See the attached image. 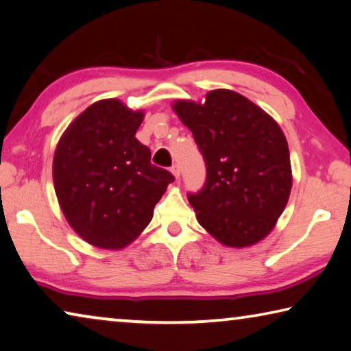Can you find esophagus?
<instances>
[{"label": "esophagus", "instance_id": "esophagus-1", "mask_svg": "<svg viewBox=\"0 0 351 351\" xmlns=\"http://www.w3.org/2000/svg\"><path fill=\"white\" fill-rule=\"evenodd\" d=\"M170 171H171V173H173V176L176 178V180H178V178H180V175H181V169H180V165H178V164H175L173 167H171Z\"/></svg>", "mask_w": 351, "mask_h": 351}]
</instances>
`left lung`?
I'll list each match as a JSON object with an SVG mask.
<instances>
[{
    "mask_svg": "<svg viewBox=\"0 0 351 351\" xmlns=\"http://www.w3.org/2000/svg\"><path fill=\"white\" fill-rule=\"evenodd\" d=\"M171 108L192 131L206 162V182L189 193L197 220L221 245L252 247L270 234L292 189L285 132L241 93L217 88L204 101Z\"/></svg>",
    "mask_w": 351,
    "mask_h": 351,
    "instance_id": "obj_1",
    "label": "left lung"
}]
</instances>
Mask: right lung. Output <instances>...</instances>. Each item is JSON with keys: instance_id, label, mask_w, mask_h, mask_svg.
<instances>
[{"instance_id": "obj_1", "label": "right lung", "mask_w": 351, "mask_h": 351, "mask_svg": "<svg viewBox=\"0 0 351 351\" xmlns=\"http://www.w3.org/2000/svg\"><path fill=\"white\" fill-rule=\"evenodd\" d=\"M143 117L120 99H99L71 121L56 147V197L69 225L93 247L130 245L175 180L152 164L149 148L136 138Z\"/></svg>"}]
</instances>
